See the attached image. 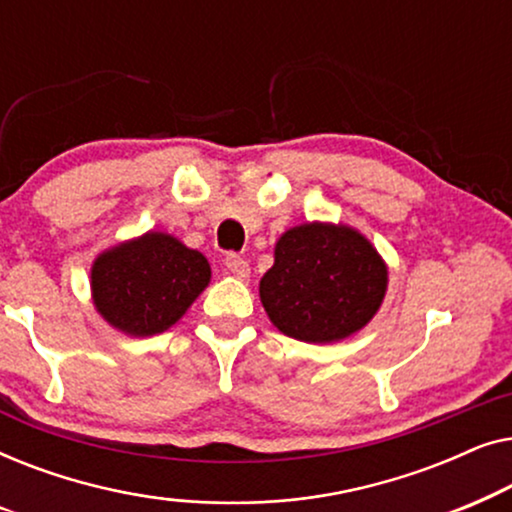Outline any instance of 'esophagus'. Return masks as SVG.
Wrapping results in <instances>:
<instances>
[{
    "mask_svg": "<svg viewBox=\"0 0 512 512\" xmlns=\"http://www.w3.org/2000/svg\"><path fill=\"white\" fill-rule=\"evenodd\" d=\"M226 270L230 272V275L237 277V279H247L249 277V263L244 261V258L240 256H228L226 258Z\"/></svg>",
    "mask_w": 512,
    "mask_h": 512,
    "instance_id": "obj_1",
    "label": "esophagus"
}]
</instances>
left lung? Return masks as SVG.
Segmentation results:
<instances>
[{
  "instance_id": "8db88e82",
  "label": "left lung",
  "mask_w": 512,
  "mask_h": 512,
  "mask_svg": "<svg viewBox=\"0 0 512 512\" xmlns=\"http://www.w3.org/2000/svg\"><path fill=\"white\" fill-rule=\"evenodd\" d=\"M387 284V263L366 235L345 223L312 221L279 237L258 293L284 335L328 345L370 324Z\"/></svg>"
}]
</instances>
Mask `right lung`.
<instances>
[{
	"mask_svg": "<svg viewBox=\"0 0 512 512\" xmlns=\"http://www.w3.org/2000/svg\"><path fill=\"white\" fill-rule=\"evenodd\" d=\"M212 268L200 251L174 235L149 233L104 249L90 268V293L100 317L130 338L163 333L207 289Z\"/></svg>",
	"mask_w": 512,
	"mask_h": 512,
	"instance_id": "add662e5",
	"label": "right lung"
}]
</instances>
